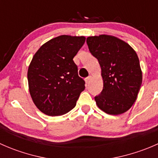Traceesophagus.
Listing matches in <instances>:
<instances>
[{"instance_id": "esophagus-1", "label": "esophagus", "mask_w": 158, "mask_h": 158, "mask_svg": "<svg viewBox=\"0 0 158 158\" xmlns=\"http://www.w3.org/2000/svg\"><path fill=\"white\" fill-rule=\"evenodd\" d=\"M91 79H92V76H89L88 77L85 78V82H86V84H89V82H90Z\"/></svg>"}]
</instances>
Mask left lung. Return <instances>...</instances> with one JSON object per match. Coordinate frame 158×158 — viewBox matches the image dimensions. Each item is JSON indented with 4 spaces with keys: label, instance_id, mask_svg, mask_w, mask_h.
Instances as JSON below:
<instances>
[{
    "label": "left lung",
    "instance_id": "1",
    "mask_svg": "<svg viewBox=\"0 0 158 158\" xmlns=\"http://www.w3.org/2000/svg\"><path fill=\"white\" fill-rule=\"evenodd\" d=\"M87 45L102 69L103 89L95 97L100 109L120 114L133 106L142 82L136 52L125 41L109 35L89 36Z\"/></svg>",
    "mask_w": 158,
    "mask_h": 158
}]
</instances>
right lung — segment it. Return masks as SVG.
<instances>
[{
    "mask_svg": "<svg viewBox=\"0 0 158 158\" xmlns=\"http://www.w3.org/2000/svg\"><path fill=\"white\" fill-rule=\"evenodd\" d=\"M85 36L62 35L41 46L27 72L30 94L40 111L62 115L76 106L85 81L78 75L73 58L83 46Z\"/></svg>",
    "mask_w": 158,
    "mask_h": 158,
    "instance_id": "right-lung-1",
    "label": "right lung"
}]
</instances>
